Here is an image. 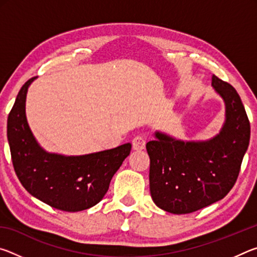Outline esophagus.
Masks as SVG:
<instances>
[{"label":"esophagus","mask_w":257,"mask_h":257,"mask_svg":"<svg viewBox=\"0 0 257 257\" xmlns=\"http://www.w3.org/2000/svg\"><path fill=\"white\" fill-rule=\"evenodd\" d=\"M146 145V141L145 137L142 136V135H138V136L135 137L133 139V149L139 151V150H144Z\"/></svg>","instance_id":"esophagus-1"}]
</instances>
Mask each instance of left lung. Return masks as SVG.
<instances>
[{
	"label": "left lung",
	"mask_w": 257,
	"mask_h": 257,
	"mask_svg": "<svg viewBox=\"0 0 257 257\" xmlns=\"http://www.w3.org/2000/svg\"><path fill=\"white\" fill-rule=\"evenodd\" d=\"M212 86L225 102V123L208 142H181L156 133L146 144L153 202L173 214H187L222 199L240 171L250 124L237 90L216 76Z\"/></svg>",
	"instance_id": "1"
}]
</instances>
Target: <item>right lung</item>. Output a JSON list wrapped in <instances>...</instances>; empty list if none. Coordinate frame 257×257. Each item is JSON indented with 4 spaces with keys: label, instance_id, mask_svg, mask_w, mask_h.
<instances>
[{
    "label": "right lung",
    "instance_id": "1",
    "mask_svg": "<svg viewBox=\"0 0 257 257\" xmlns=\"http://www.w3.org/2000/svg\"><path fill=\"white\" fill-rule=\"evenodd\" d=\"M30 78L21 87L8 116V141L16 175L34 197L61 211L78 212L96 205L132 144L82 156L46 153L35 141L25 113Z\"/></svg>",
    "mask_w": 257,
    "mask_h": 257
}]
</instances>
